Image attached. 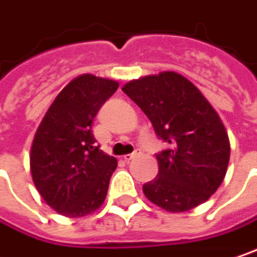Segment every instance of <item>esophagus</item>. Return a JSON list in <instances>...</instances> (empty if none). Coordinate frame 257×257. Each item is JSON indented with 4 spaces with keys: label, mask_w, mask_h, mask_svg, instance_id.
<instances>
[{
    "label": "esophagus",
    "mask_w": 257,
    "mask_h": 257,
    "mask_svg": "<svg viewBox=\"0 0 257 257\" xmlns=\"http://www.w3.org/2000/svg\"><path fill=\"white\" fill-rule=\"evenodd\" d=\"M137 154H138V151H135V153H132V154H128V156H123V159H125V161H129V160L134 159Z\"/></svg>",
    "instance_id": "34e87169"
}]
</instances>
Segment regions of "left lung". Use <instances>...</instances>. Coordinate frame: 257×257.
<instances>
[{"label": "left lung", "instance_id": "8db88e82", "mask_svg": "<svg viewBox=\"0 0 257 257\" xmlns=\"http://www.w3.org/2000/svg\"><path fill=\"white\" fill-rule=\"evenodd\" d=\"M151 120L167 150L156 154L159 174L144 195L170 212H185L219 188L230 160V143L218 113L180 74L161 72L123 85Z\"/></svg>", "mask_w": 257, "mask_h": 257}]
</instances>
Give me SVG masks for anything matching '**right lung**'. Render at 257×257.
<instances>
[{
  "label": "right lung",
  "instance_id": "1",
  "mask_svg": "<svg viewBox=\"0 0 257 257\" xmlns=\"http://www.w3.org/2000/svg\"><path fill=\"white\" fill-rule=\"evenodd\" d=\"M117 87L112 80L80 75L58 94L39 125L30 151L32 177L46 204L65 217L94 212L106 199L117 160L100 150L91 126Z\"/></svg>",
  "mask_w": 257,
  "mask_h": 257
}]
</instances>
